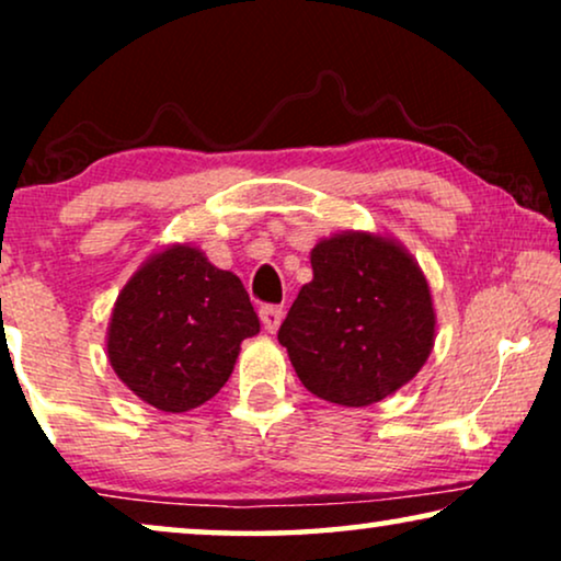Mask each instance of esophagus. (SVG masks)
Instances as JSON below:
<instances>
[{"label":"esophagus","mask_w":561,"mask_h":561,"mask_svg":"<svg viewBox=\"0 0 561 561\" xmlns=\"http://www.w3.org/2000/svg\"><path fill=\"white\" fill-rule=\"evenodd\" d=\"M283 317H286V311H283L280 306H263V309H260V321H263L267 334L278 332Z\"/></svg>","instance_id":"obj_1"}]
</instances>
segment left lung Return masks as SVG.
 Wrapping results in <instances>:
<instances>
[{
    "instance_id": "left-lung-1",
    "label": "left lung",
    "mask_w": 561,
    "mask_h": 561,
    "mask_svg": "<svg viewBox=\"0 0 561 561\" xmlns=\"http://www.w3.org/2000/svg\"><path fill=\"white\" fill-rule=\"evenodd\" d=\"M311 271L278 332L304 388L363 409L409 386L436 340L416 257L396 237L347 229L313 244Z\"/></svg>"
}]
</instances>
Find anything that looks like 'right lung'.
I'll return each mask as SVG.
<instances>
[{"label":"right lung","mask_w":561,"mask_h":561,"mask_svg":"<svg viewBox=\"0 0 561 561\" xmlns=\"http://www.w3.org/2000/svg\"><path fill=\"white\" fill-rule=\"evenodd\" d=\"M257 332L242 280L196 244L175 242L152 252L119 290L106 357L140 401L183 413L219 393L240 344Z\"/></svg>","instance_id":"right-lung-1"}]
</instances>
